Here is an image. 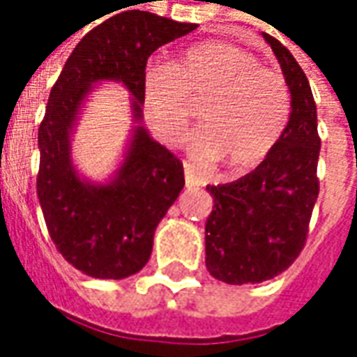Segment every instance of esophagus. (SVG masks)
Masks as SVG:
<instances>
[{"label":"esophagus","mask_w":357,"mask_h":357,"mask_svg":"<svg viewBox=\"0 0 357 357\" xmlns=\"http://www.w3.org/2000/svg\"><path fill=\"white\" fill-rule=\"evenodd\" d=\"M184 184H186V188L196 186V178L195 173H192V165H190V162H184Z\"/></svg>","instance_id":"esophagus-1"}]
</instances>
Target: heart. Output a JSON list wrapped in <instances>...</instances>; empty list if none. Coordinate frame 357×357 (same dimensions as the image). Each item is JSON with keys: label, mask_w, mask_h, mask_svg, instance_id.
I'll list each match as a JSON object with an SVG mask.
<instances>
[{"label": "heart", "mask_w": 357, "mask_h": 357, "mask_svg": "<svg viewBox=\"0 0 357 357\" xmlns=\"http://www.w3.org/2000/svg\"><path fill=\"white\" fill-rule=\"evenodd\" d=\"M141 86L151 128L171 147L181 145L192 106L202 102L192 155L204 162L220 159L234 174L259 167L291 119V90L283 74L224 40L183 50L171 66L149 64Z\"/></svg>", "instance_id": "heart-1"}]
</instances>
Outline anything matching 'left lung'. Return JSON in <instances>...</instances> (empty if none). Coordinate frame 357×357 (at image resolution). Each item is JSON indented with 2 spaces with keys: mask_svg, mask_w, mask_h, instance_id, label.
Listing matches in <instances>:
<instances>
[{
  "mask_svg": "<svg viewBox=\"0 0 357 357\" xmlns=\"http://www.w3.org/2000/svg\"><path fill=\"white\" fill-rule=\"evenodd\" d=\"M291 90V119L283 139L255 171L206 186L214 208L206 220V267L228 284L273 279L307 243L318 198L320 137L317 104L307 74L279 40L263 33Z\"/></svg>",
  "mask_w": 357,
  "mask_h": 357,
  "instance_id": "1",
  "label": "left lung"
}]
</instances>
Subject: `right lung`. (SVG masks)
I'll use <instances>...</instances> for the list:
<instances>
[{"instance_id":"obj_1","label":"right lung","mask_w":357,"mask_h":357,"mask_svg":"<svg viewBox=\"0 0 357 357\" xmlns=\"http://www.w3.org/2000/svg\"><path fill=\"white\" fill-rule=\"evenodd\" d=\"M195 29L149 11H121L84 35L50 90L39 126L37 195L56 250L90 277L126 279L145 267L155 229L183 190L184 171L176 155L137 126L116 178L84 181L70 161L78 109L96 82L117 80L133 96L139 121L147 59Z\"/></svg>"}]
</instances>
